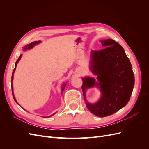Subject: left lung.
Returning <instances> with one entry per match:
<instances>
[{
  "label": "left lung",
  "instance_id": "left-lung-1",
  "mask_svg": "<svg viewBox=\"0 0 149 149\" xmlns=\"http://www.w3.org/2000/svg\"><path fill=\"white\" fill-rule=\"evenodd\" d=\"M100 50H92L90 68L97 75L94 78H82V90L86 105L93 114L101 118L110 116L128 103L134 86V75L131 63L120 44L112 39L101 40ZM98 87L102 97L94 104L85 100V90Z\"/></svg>",
  "mask_w": 149,
  "mask_h": 149
}]
</instances>
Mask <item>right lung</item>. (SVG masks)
<instances>
[{
  "instance_id": "add662e5",
  "label": "right lung",
  "mask_w": 149,
  "mask_h": 149,
  "mask_svg": "<svg viewBox=\"0 0 149 149\" xmlns=\"http://www.w3.org/2000/svg\"><path fill=\"white\" fill-rule=\"evenodd\" d=\"M41 42L40 41H35V42H31V43H30V44H29V45H27L26 46H25L24 48V50H26V49H30V48H32L35 45H37V44H38L39 43H40ZM21 58H22V55H20V56H19V58H18V60H17V61H16V63H15V68H14V70H13V73H12V95H13V99H14V100H15V101L18 104V102H17V101H16V100H15V97H14V95H13V86H12V80H13V73H14V72H15V68H16V66H17V63H18V62H19V61H20V60L21 59ZM65 86H66V84L65 85H63V87H62V91H61V92H63V91L64 90V89H65ZM55 113H54L53 114H52V115H51V116H48V117H47V118H49V117H51L52 116H53V115H54L55 114Z\"/></svg>"
}]
</instances>
